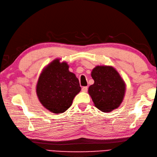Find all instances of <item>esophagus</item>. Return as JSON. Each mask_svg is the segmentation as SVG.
<instances>
[{"label":"esophagus","instance_id":"esophagus-1","mask_svg":"<svg viewBox=\"0 0 157 157\" xmlns=\"http://www.w3.org/2000/svg\"><path fill=\"white\" fill-rule=\"evenodd\" d=\"M87 90H88V87H82V89H81L82 91H83V92H87Z\"/></svg>","mask_w":157,"mask_h":157}]
</instances>
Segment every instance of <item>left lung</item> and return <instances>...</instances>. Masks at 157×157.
<instances>
[{"mask_svg": "<svg viewBox=\"0 0 157 157\" xmlns=\"http://www.w3.org/2000/svg\"><path fill=\"white\" fill-rule=\"evenodd\" d=\"M94 83L90 86L89 94L96 107L103 112L117 109L124 96L126 86L116 70L111 66H96L92 70Z\"/></svg>", "mask_w": 157, "mask_h": 157, "instance_id": "left-lung-1", "label": "left lung"}]
</instances>
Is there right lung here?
<instances>
[{"label":"right lung","mask_w":157,"mask_h":157,"mask_svg":"<svg viewBox=\"0 0 157 157\" xmlns=\"http://www.w3.org/2000/svg\"><path fill=\"white\" fill-rule=\"evenodd\" d=\"M68 69L66 62L55 59L44 69L38 79V98L44 107L54 113L66 111L81 90L78 79Z\"/></svg>","instance_id":"1"}]
</instances>
